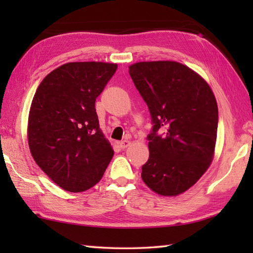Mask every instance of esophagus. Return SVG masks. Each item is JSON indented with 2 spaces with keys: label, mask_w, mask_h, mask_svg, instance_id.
<instances>
[{
  "label": "esophagus",
  "mask_w": 253,
  "mask_h": 253,
  "mask_svg": "<svg viewBox=\"0 0 253 253\" xmlns=\"http://www.w3.org/2000/svg\"><path fill=\"white\" fill-rule=\"evenodd\" d=\"M129 145H130V140H128V139H124L121 143H119V146H121L123 149L127 148Z\"/></svg>",
  "instance_id": "esophagus-1"
}]
</instances>
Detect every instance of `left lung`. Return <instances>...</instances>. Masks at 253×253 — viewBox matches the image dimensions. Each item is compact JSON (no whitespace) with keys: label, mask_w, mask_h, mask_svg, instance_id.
I'll list each match as a JSON object with an SVG mask.
<instances>
[{"label":"left lung","mask_w":253,"mask_h":253,"mask_svg":"<svg viewBox=\"0 0 253 253\" xmlns=\"http://www.w3.org/2000/svg\"><path fill=\"white\" fill-rule=\"evenodd\" d=\"M129 75L154 124L143 181L162 196L182 194L213 161L219 119L214 93L198 72L176 61L137 62Z\"/></svg>","instance_id":"left-lung-1"}]
</instances>
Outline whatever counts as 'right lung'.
Listing matches in <instances>:
<instances>
[{
  "mask_svg": "<svg viewBox=\"0 0 253 253\" xmlns=\"http://www.w3.org/2000/svg\"><path fill=\"white\" fill-rule=\"evenodd\" d=\"M116 70V63L68 62L46 75L34 93L30 152L62 190L79 193L95 186L114 156L95 102Z\"/></svg>",
  "mask_w": 253,
  "mask_h": 253,
  "instance_id": "obj_1",
  "label": "right lung"
}]
</instances>
